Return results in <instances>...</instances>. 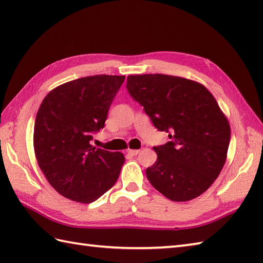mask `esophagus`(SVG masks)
Returning <instances> with one entry per match:
<instances>
[{
  "instance_id": "esophagus-1",
  "label": "esophagus",
  "mask_w": 263,
  "mask_h": 263,
  "mask_svg": "<svg viewBox=\"0 0 263 263\" xmlns=\"http://www.w3.org/2000/svg\"><path fill=\"white\" fill-rule=\"evenodd\" d=\"M139 152H140V150H137V149H128L126 153H127L128 155H131V156H137V155L139 154Z\"/></svg>"
}]
</instances>
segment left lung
I'll list each match as a JSON object with an SVG mask.
<instances>
[{"label":"left lung","mask_w":263,"mask_h":263,"mask_svg":"<svg viewBox=\"0 0 263 263\" xmlns=\"http://www.w3.org/2000/svg\"><path fill=\"white\" fill-rule=\"evenodd\" d=\"M126 88L171 141L154 147L157 160L146 171L152 185L183 202L205 192L225 165L231 140L227 117L201 83L167 74L128 76Z\"/></svg>","instance_id":"1"}]
</instances>
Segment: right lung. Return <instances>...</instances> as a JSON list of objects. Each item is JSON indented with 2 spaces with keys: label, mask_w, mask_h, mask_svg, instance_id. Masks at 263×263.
<instances>
[{
  "label": "right lung",
  "mask_w": 263,
  "mask_h": 263,
  "mask_svg": "<svg viewBox=\"0 0 263 263\" xmlns=\"http://www.w3.org/2000/svg\"><path fill=\"white\" fill-rule=\"evenodd\" d=\"M124 76L99 74L65 82L41 104L33 127V149L48 183L70 200L90 203L119 178L124 155L92 147L105 125Z\"/></svg>",
  "instance_id": "1"
}]
</instances>
